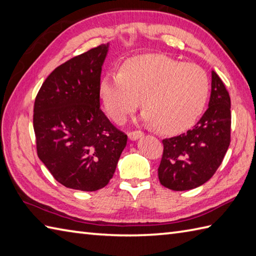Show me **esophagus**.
Masks as SVG:
<instances>
[{
    "instance_id": "1",
    "label": "esophagus",
    "mask_w": 256,
    "mask_h": 256,
    "mask_svg": "<svg viewBox=\"0 0 256 256\" xmlns=\"http://www.w3.org/2000/svg\"><path fill=\"white\" fill-rule=\"evenodd\" d=\"M144 136V132L141 130H132V132H128V137L130 140H137Z\"/></svg>"
}]
</instances>
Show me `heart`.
<instances>
[{"label":"heart","instance_id":"heart-1","mask_svg":"<svg viewBox=\"0 0 256 256\" xmlns=\"http://www.w3.org/2000/svg\"><path fill=\"white\" fill-rule=\"evenodd\" d=\"M210 82L202 66L183 64L163 54H144L126 60L118 74L100 83V98L112 122L122 124L140 105L149 124L166 134L190 128L208 100Z\"/></svg>","mask_w":256,"mask_h":256}]
</instances>
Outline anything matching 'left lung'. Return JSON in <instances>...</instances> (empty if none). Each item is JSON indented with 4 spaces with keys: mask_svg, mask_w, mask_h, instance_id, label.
I'll return each mask as SVG.
<instances>
[{
    "mask_svg": "<svg viewBox=\"0 0 256 256\" xmlns=\"http://www.w3.org/2000/svg\"><path fill=\"white\" fill-rule=\"evenodd\" d=\"M208 110L186 134L163 139L158 168L160 183L172 190H188L212 178L231 141V100L214 71Z\"/></svg>",
    "mask_w": 256,
    "mask_h": 256,
    "instance_id": "1",
    "label": "left lung"
}]
</instances>
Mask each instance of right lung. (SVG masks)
<instances>
[{
  "label": "right lung",
  "mask_w": 256,
  "mask_h": 256,
  "mask_svg": "<svg viewBox=\"0 0 256 256\" xmlns=\"http://www.w3.org/2000/svg\"><path fill=\"white\" fill-rule=\"evenodd\" d=\"M108 44H100L56 66L34 104L37 154L68 188H103L127 144L100 106L102 66Z\"/></svg>",
  "instance_id": "1"
}]
</instances>
